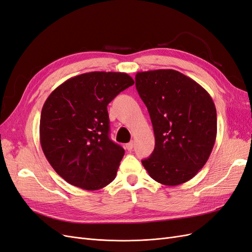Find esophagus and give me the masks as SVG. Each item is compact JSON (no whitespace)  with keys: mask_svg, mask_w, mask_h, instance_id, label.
Returning a JSON list of instances; mask_svg holds the SVG:
<instances>
[{"mask_svg":"<svg viewBox=\"0 0 252 252\" xmlns=\"http://www.w3.org/2000/svg\"><path fill=\"white\" fill-rule=\"evenodd\" d=\"M133 146H134V143L131 141V142H129V143L126 144V149L129 150V151H131L132 148H133Z\"/></svg>","mask_w":252,"mask_h":252,"instance_id":"obj_1","label":"esophagus"}]
</instances>
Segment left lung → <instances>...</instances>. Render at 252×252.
Returning a JSON list of instances; mask_svg holds the SVG:
<instances>
[{
    "label": "left lung",
    "mask_w": 252,
    "mask_h": 252,
    "mask_svg": "<svg viewBox=\"0 0 252 252\" xmlns=\"http://www.w3.org/2000/svg\"><path fill=\"white\" fill-rule=\"evenodd\" d=\"M135 87L146 105L156 146L142 161L155 181L177 186L202 169L217 138V110L200 84L173 69L135 74Z\"/></svg>",
    "instance_id": "8db88e82"
}]
</instances>
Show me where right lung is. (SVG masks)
I'll return each instance as SVG.
<instances>
[{
    "mask_svg": "<svg viewBox=\"0 0 252 252\" xmlns=\"http://www.w3.org/2000/svg\"><path fill=\"white\" fill-rule=\"evenodd\" d=\"M133 84L125 72H87L61 84L45 101L40 143L67 183L97 190L116 178L125 150L109 139L107 105Z\"/></svg>",
    "mask_w": 252,
    "mask_h": 252,
    "instance_id": "obj_1",
    "label": "right lung"
}]
</instances>
